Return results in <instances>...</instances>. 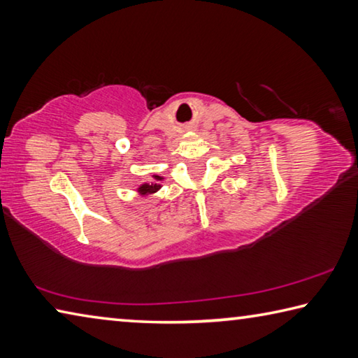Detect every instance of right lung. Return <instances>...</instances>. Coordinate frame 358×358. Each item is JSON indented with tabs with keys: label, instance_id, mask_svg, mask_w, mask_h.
<instances>
[{
	"label": "right lung",
	"instance_id": "obj_1",
	"mask_svg": "<svg viewBox=\"0 0 358 358\" xmlns=\"http://www.w3.org/2000/svg\"><path fill=\"white\" fill-rule=\"evenodd\" d=\"M155 180L156 181H159L161 180V177H155ZM156 189H159V185L157 183H153V185H145V186H142L141 187V191H143V192H153V191H156Z\"/></svg>",
	"mask_w": 358,
	"mask_h": 358
}]
</instances>
